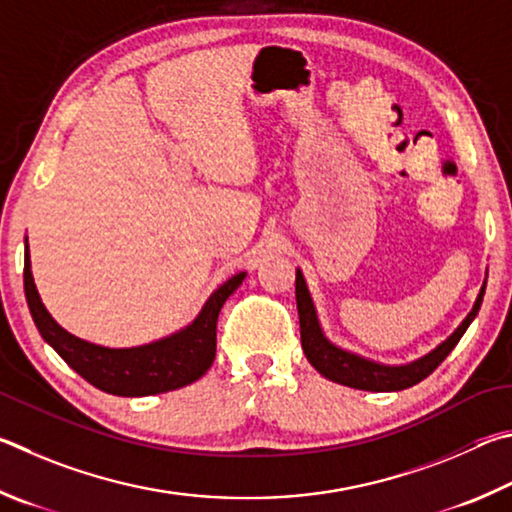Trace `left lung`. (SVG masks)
<instances>
[{"mask_svg": "<svg viewBox=\"0 0 512 512\" xmlns=\"http://www.w3.org/2000/svg\"><path fill=\"white\" fill-rule=\"evenodd\" d=\"M486 281H488V274H486ZM486 281H483L481 290L477 294V301H474L468 317H465L459 324V328H456L445 342L438 344L434 351H429L427 355L407 364H384L330 342L324 333V328H321L315 301L310 297L308 283L303 279V272L297 267V285H294V288H297V310H299V324H301L303 353H306L308 362L315 366L324 378L333 380L337 384H344V387L360 389V391L409 389L420 380H425L429 373H434L436 366L452 353V348L456 344H459V339L465 335V330H468L474 317L479 315L483 294H486Z\"/></svg>", "mask_w": 512, "mask_h": 512, "instance_id": "obj_1", "label": "left lung"}]
</instances>
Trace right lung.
I'll use <instances>...</instances> for the list:
<instances>
[{"instance_id":"add662e5","label":"right lung","mask_w":512,"mask_h":512,"mask_svg":"<svg viewBox=\"0 0 512 512\" xmlns=\"http://www.w3.org/2000/svg\"><path fill=\"white\" fill-rule=\"evenodd\" d=\"M247 272L233 274L211 292L191 324L150 344L110 348L67 333L49 315L35 288L29 242L24 251V294L40 335L80 378L112 396H155L193 384L211 369L215 357V324L220 308L245 281Z\"/></svg>"}]
</instances>
